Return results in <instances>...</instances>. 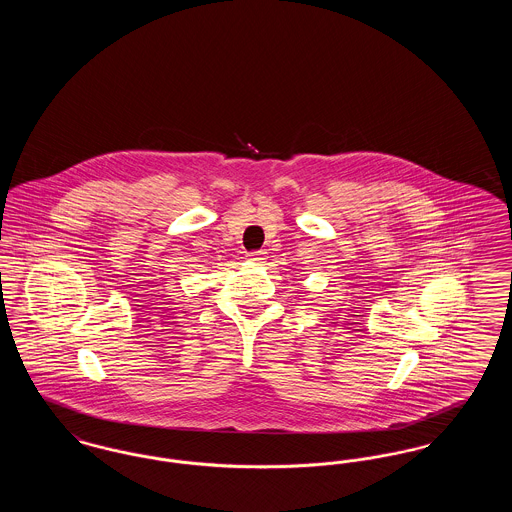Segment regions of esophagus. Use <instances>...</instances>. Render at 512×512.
Here are the masks:
<instances>
[{"label": "esophagus", "mask_w": 512, "mask_h": 512, "mask_svg": "<svg viewBox=\"0 0 512 512\" xmlns=\"http://www.w3.org/2000/svg\"><path fill=\"white\" fill-rule=\"evenodd\" d=\"M247 259L253 261V263H263L267 259V253L265 251H251V253H247Z\"/></svg>", "instance_id": "obj_1"}]
</instances>
